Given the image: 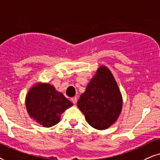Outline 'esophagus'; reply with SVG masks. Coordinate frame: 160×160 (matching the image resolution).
Instances as JSON below:
<instances>
[{"label": "esophagus", "instance_id": "1", "mask_svg": "<svg viewBox=\"0 0 160 160\" xmlns=\"http://www.w3.org/2000/svg\"><path fill=\"white\" fill-rule=\"evenodd\" d=\"M71 101L73 102V104H76L77 102V98L76 97H73L71 98Z\"/></svg>", "mask_w": 160, "mask_h": 160}]
</instances>
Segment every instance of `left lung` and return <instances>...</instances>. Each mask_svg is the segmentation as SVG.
<instances>
[{"label":"left lung","mask_w":160,"mask_h":160,"mask_svg":"<svg viewBox=\"0 0 160 160\" xmlns=\"http://www.w3.org/2000/svg\"><path fill=\"white\" fill-rule=\"evenodd\" d=\"M92 128L105 130L116 122L122 108V96L111 71L102 65L77 102Z\"/></svg>","instance_id":"left-lung-1"}]
</instances>
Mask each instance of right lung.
I'll use <instances>...</instances> for the list:
<instances>
[{
	"mask_svg": "<svg viewBox=\"0 0 160 160\" xmlns=\"http://www.w3.org/2000/svg\"><path fill=\"white\" fill-rule=\"evenodd\" d=\"M25 104L29 116L44 128L58 123L61 114L73 104L52 84L41 82L29 89Z\"/></svg>",
	"mask_w": 160,
	"mask_h": 160,
	"instance_id": "add662e5",
	"label": "right lung"
}]
</instances>
